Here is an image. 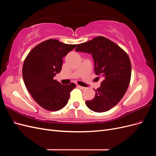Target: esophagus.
<instances>
[{"label": "esophagus", "instance_id": "obj_1", "mask_svg": "<svg viewBox=\"0 0 156 156\" xmlns=\"http://www.w3.org/2000/svg\"><path fill=\"white\" fill-rule=\"evenodd\" d=\"M77 87H78L79 88H80V89H81V90H84V89H85V88H86L85 87H81V86H79V85H78V86H77Z\"/></svg>", "mask_w": 156, "mask_h": 156}]
</instances>
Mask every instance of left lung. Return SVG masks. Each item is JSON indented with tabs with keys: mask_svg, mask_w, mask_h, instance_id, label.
<instances>
[{
	"mask_svg": "<svg viewBox=\"0 0 156 156\" xmlns=\"http://www.w3.org/2000/svg\"><path fill=\"white\" fill-rule=\"evenodd\" d=\"M75 51L91 53L97 78L103 79L100 87L96 90L94 98L85 102L87 106L97 112L110 110L123 98L129 84L131 65L128 55L117 44L103 36L79 44Z\"/></svg>",
	"mask_w": 156,
	"mask_h": 156,
	"instance_id": "1",
	"label": "left lung"
}]
</instances>
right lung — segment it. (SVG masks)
Returning a JSON list of instances; mask_svg holds the SVG:
<instances>
[{
	"label": "right lung",
	"instance_id": "1",
	"mask_svg": "<svg viewBox=\"0 0 156 156\" xmlns=\"http://www.w3.org/2000/svg\"><path fill=\"white\" fill-rule=\"evenodd\" d=\"M77 45L49 39L34 47L25 59L23 78L25 86L37 104L46 110L56 111L65 107L76 87L73 83L62 84L54 77L60 72L62 58Z\"/></svg>",
	"mask_w": 156,
	"mask_h": 156
}]
</instances>
